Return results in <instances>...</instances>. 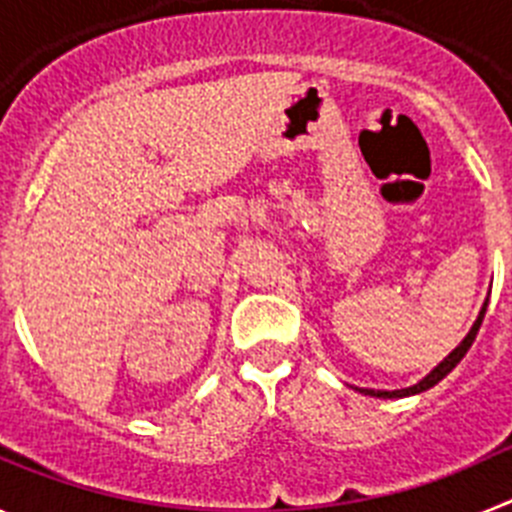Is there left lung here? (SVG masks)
Listing matches in <instances>:
<instances>
[{
  "label": "left lung",
  "instance_id": "obj_1",
  "mask_svg": "<svg viewBox=\"0 0 512 512\" xmlns=\"http://www.w3.org/2000/svg\"><path fill=\"white\" fill-rule=\"evenodd\" d=\"M485 312H487V302H485V305H482V312H479L477 323L472 325V330H469V333H467V338H464V341H461L459 346H456L454 351H451V354L446 356V359H443L441 364H438L436 369H433V372L428 374V377L423 379V382H418V384H415V387H408V390H395V392L361 390V392H366V395H372V397H408V395H415V392H423V390H428V387H433V384H438V382H441L443 377H446V374L451 372V369H454L456 364H459L461 359H464V356H467V351H469V348H472L474 338H477V330H479V325H482V320H485Z\"/></svg>",
  "mask_w": 512,
  "mask_h": 512
}]
</instances>
